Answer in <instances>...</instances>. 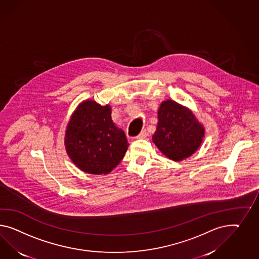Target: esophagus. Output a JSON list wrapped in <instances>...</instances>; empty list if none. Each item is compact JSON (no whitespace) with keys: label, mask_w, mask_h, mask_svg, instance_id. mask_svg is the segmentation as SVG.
Listing matches in <instances>:
<instances>
[{"label":"esophagus","mask_w":259,"mask_h":259,"mask_svg":"<svg viewBox=\"0 0 259 259\" xmlns=\"http://www.w3.org/2000/svg\"><path fill=\"white\" fill-rule=\"evenodd\" d=\"M146 137H147L146 130H142V131L140 132V135L137 137V139H138V140H143V139H145Z\"/></svg>","instance_id":"34e87169"}]
</instances>
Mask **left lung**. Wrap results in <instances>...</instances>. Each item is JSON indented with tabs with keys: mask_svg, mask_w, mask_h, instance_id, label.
<instances>
[{
	"mask_svg": "<svg viewBox=\"0 0 259 259\" xmlns=\"http://www.w3.org/2000/svg\"><path fill=\"white\" fill-rule=\"evenodd\" d=\"M158 122L153 136L156 147L174 161H182L201 146L205 129L189 107L166 100L157 110Z\"/></svg>",
	"mask_w": 259,
	"mask_h": 259,
	"instance_id": "obj_1",
	"label": "left lung"
}]
</instances>
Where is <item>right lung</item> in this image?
<instances>
[{"mask_svg":"<svg viewBox=\"0 0 259 259\" xmlns=\"http://www.w3.org/2000/svg\"><path fill=\"white\" fill-rule=\"evenodd\" d=\"M111 106L84 100L71 114L64 144L70 160L82 171L108 175L129 146L125 134L111 118Z\"/></svg>","mask_w":259,"mask_h":259,"instance_id":"add662e5","label":"right lung"}]
</instances>
